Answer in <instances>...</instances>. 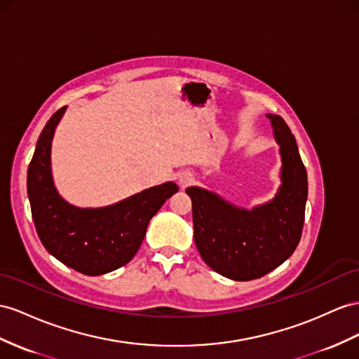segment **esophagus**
Here are the masks:
<instances>
[{
	"label": "esophagus",
	"mask_w": 359,
	"mask_h": 359,
	"mask_svg": "<svg viewBox=\"0 0 359 359\" xmlns=\"http://www.w3.org/2000/svg\"><path fill=\"white\" fill-rule=\"evenodd\" d=\"M179 182H180V185L185 188L187 185H189V183L192 182V176H191V174H188V172H183L182 176H180V179H179Z\"/></svg>",
	"instance_id": "34e87169"
}]
</instances>
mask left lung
<instances>
[{"mask_svg": "<svg viewBox=\"0 0 359 359\" xmlns=\"http://www.w3.org/2000/svg\"><path fill=\"white\" fill-rule=\"evenodd\" d=\"M282 154V185L269 203L245 210L214 192L187 189L192 201L194 241L201 258L233 280L262 278L287 261L300 241L308 179L296 140L279 115H267Z\"/></svg>", "mask_w": 359, "mask_h": 359, "instance_id": "1", "label": "left lung"}]
</instances>
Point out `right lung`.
<instances>
[{"label":"right lung","instance_id":"add662e5","mask_svg":"<svg viewBox=\"0 0 359 359\" xmlns=\"http://www.w3.org/2000/svg\"><path fill=\"white\" fill-rule=\"evenodd\" d=\"M65 109L60 107L45 124L29 165L27 192L32 217L39 240L54 258L76 271L100 276L133 258L150 219L179 188L167 182L98 209L67 203L54 188L50 168L53 135Z\"/></svg>","mask_w":359,"mask_h":359}]
</instances>
